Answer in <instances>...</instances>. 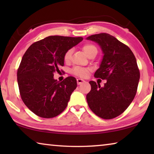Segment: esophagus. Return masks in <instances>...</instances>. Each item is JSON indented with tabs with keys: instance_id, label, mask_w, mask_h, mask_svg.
Listing matches in <instances>:
<instances>
[{
	"instance_id": "esophagus-1",
	"label": "esophagus",
	"mask_w": 154,
	"mask_h": 154,
	"mask_svg": "<svg viewBox=\"0 0 154 154\" xmlns=\"http://www.w3.org/2000/svg\"><path fill=\"white\" fill-rule=\"evenodd\" d=\"M77 84L78 85H80V84H82V83H84L85 81L83 80V79H77Z\"/></svg>"
}]
</instances>
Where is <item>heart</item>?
<instances>
[{"mask_svg": "<svg viewBox=\"0 0 154 154\" xmlns=\"http://www.w3.org/2000/svg\"><path fill=\"white\" fill-rule=\"evenodd\" d=\"M82 49L83 51H84V53L86 54L87 56L90 53L91 51H92L94 50H97L94 45L90 43H87L83 45ZM72 53V50L71 49H69V50H67L66 51V53L64 54V60L65 62H70V60H71ZM89 72H90V70L88 69L80 67V66L75 67L74 69L72 70V73L75 75H77V76H79L81 77H85L88 75V73H89Z\"/></svg>", "mask_w": 154, "mask_h": 154, "instance_id": "1", "label": "heart"}]
</instances>
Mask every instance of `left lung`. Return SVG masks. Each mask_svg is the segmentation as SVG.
Returning a JSON list of instances; mask_svg holds the SVG:
<instances>
[{"label":"left lung","mask_w":154,"mask_h":154,"mask_svg":"<svg viewBox=\"0 0 154 154\" xmlns=\"http://www.w3.org/2000/svg\"><path fill=\"white\" fill-rule=\"evenodd\" d=\"M86 39L94 41L102 49L103 60L94 77L106 80L103 87L89 82L88 106L101 118H115L128 107L136 95L140 79L136 58L128 47L109 34H96Z\"/></svg>","instance_id":"1"}]
</instances>
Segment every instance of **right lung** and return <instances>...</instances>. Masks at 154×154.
<instances>
[{
  "label": "right lung",
  "mask_w": 154,
  "mask_h": 154,
  "mask_svg": "<svg viewBox=\"0 0 154 154\" xmlns=\"http://www.w3.org/2000/svg\"><path fill=\"white\" fill-rule=\"evenodd\" d=\"M82 40L49 36L34 43L25 52L17 69V83L23 102L36 116L52 118L66 109L77 80L68 77L59 82L54 79V72L64 66L66 51Z\"/></svg>",
  "instance_id": "1"
}]
</instances>
